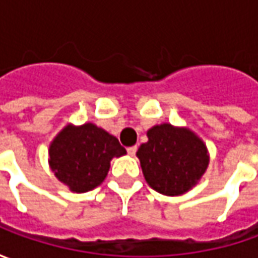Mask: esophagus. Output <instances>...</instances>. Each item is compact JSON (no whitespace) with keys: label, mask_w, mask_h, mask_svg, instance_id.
<instances>
[{"label":"esophagus","mask_w":258,"mask_h":258,"mask_svg":"<svg viewBox=\"0 0 258 258\" xmlns=\"http://www.w3.org/2000/svg\"><path fill=\"white\" fill-rule=\"evenodd\" d=\"M136 151H138V148H136V146H129V148H127V154L132 155V156L136 154Z\"/></svg>","instance_id":"obj_1"}]
</instances>
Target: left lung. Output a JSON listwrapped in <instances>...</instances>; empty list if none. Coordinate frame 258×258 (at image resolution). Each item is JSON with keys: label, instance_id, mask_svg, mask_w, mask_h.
I'll use <instances>...</instances> for the list:
<instances>
[{"label": "left lung", "instance_id": "left-lung-1", "mask_svg": "<svg viewBox=\"0 0 258 258\" xmlns=\"http://www.w3.org/2000/svg\"><path fill=\"white\" fill-rule=\"evenodd\" d=\"M136 156L146 182L156 192L178 197L201 181L210 164L207 145L188 127L161 123L148 132Z\"/></svg>", "mask_w": 258, "mask_h": 258}]
</instances>
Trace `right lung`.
Masks as SVG:
<instances>
[{"label":"right lung","mask_w":258,"mask_h":258,"mask_svg":"<svg viewBox=\"0 0 258 258\" xmlns=\"http://www.w3.org/2000/svg\"><path fill=\"white\" fill-rule=\"evenodd\" d=\"M126 154L117 138L94 123L66 124L48 148L54 176L76 194L92 191L103 182L110 161Z\"/></svg>","instance_id":"obj_1"}]
</instances>
